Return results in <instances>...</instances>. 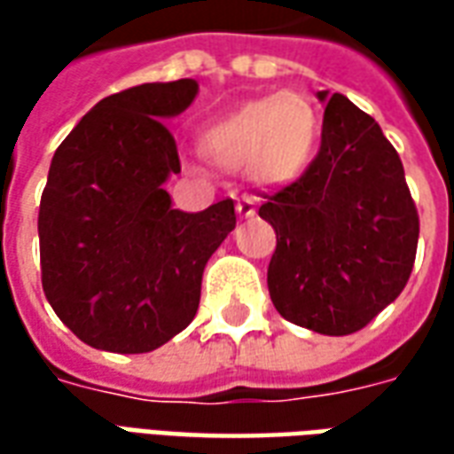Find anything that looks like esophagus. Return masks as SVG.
<instances>
[{
    "label": "esophagus",
    "mask_w": 454,
    "mask_h": 454,
    "mask_svg": "<svg viewBox=\"0 0 454 454\" xmlns=\"http://www.w3.org/2000/svg\"><path fill=\"white\" fill-rule=\"evenodd\" d=\"M238 214L240 216H255V197H250V194H246V197L238 199Z\"/></svg>",
    "instance_id": "1"
}]
</instances>
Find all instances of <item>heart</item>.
<instances>
[{
	"instance_id": "b5f03b06",
	"label": "heart",
	"mask_w": 454,
	"mask_h": 454,
	"mask_svg": "<svg viewBox=\"0 0 454 454\" xmlns=\"http://www.w3.org/2000/svg\"><path fill=\"white\" fill-rule=\"evenodd\" d=\"M321 136L314 104L296 92L260 97L221 116L199 136L208 160L246 169L262 187H285L304 175Z\"/></svg>"
}]
</instances>
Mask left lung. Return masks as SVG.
<instances>
[{"mask_svg": "<svg viewBox=\"0 0 454 454\" xmlns=\"http://www.w3.org/2000/svg\"><path fill=\"white\" fill-rule=\"evenodd\" d=\"M318 99L325 102L318 155L260 207L277 233L267 286L286 321L350 335L409 282L419 214L380 123L342 94Z\"/></svg>", "mask_w": 454, "mask_h": 454, "instance_id": "8db88e82", "label": "left lung"}]
</instances>
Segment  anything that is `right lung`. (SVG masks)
Returning a JSON list of instances; mask_svg holds the SVG:
<instances>
[{
  "label": "right lung",
  "instance_id": "1",
  "mask_svg": "<svg viewBox=\"0 0 454 454\" xmlns=\"http://www.w3.org/2000/svg\"><path fill=\"white\" fill-rule=\"evenodd\" d=\"M197 94V80L112 94L55 150L38 211L41 279L58 318L97 350L138 355L184 331L208 257L236 228L231 199L187 214L162 187L179 172L162 121Z\"/></svg>",
  "mask_w": 454,
  "mask_h": 454
}]
</instances>
